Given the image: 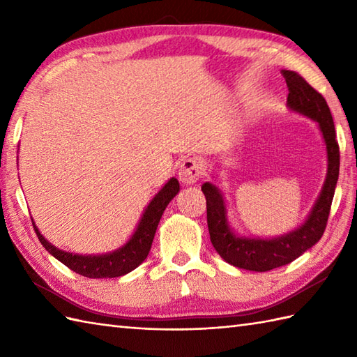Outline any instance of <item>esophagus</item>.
Returning a JSON list of instances; mask_svg holds the SVG:
<instances>
[{"label":"esophagus","mask_w":357,"mask_h":357,"mask_svg":"<svg viewBox=\"0 0 357 357\" xmlns=\"http://www.w3.org/2000/svg\"><path fill=\"white\" fill-rule=\"evenodd\" d=\"M202 162L196 158H188L184 159L183 164L179 167V181L185 185H192L198 183L201 174H202Z\"/></svg>","instance_id":"1"}]
</instances>
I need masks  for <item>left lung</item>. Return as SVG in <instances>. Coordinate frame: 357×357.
I'll return each mask as SVG.
<instances>
[{
    "mask_svg": "<svg viewBox=\"0 0 357 357\" xmlns=\"http://www.w3.org/2000/svg\"><path fill=\"white\" fill-rule=\"evenodd\" d=\"M282 75L288 87V107L317 123L327 146V178L305 222L290 233L271 239L238 236L227 221V207L221 190L210 183L201 187L207 199L211 244L225 262L250 271H268L290 264L322 238L339 178V144L327 101L299 73L282 70Z\"/></svg>",
    "mask_w": 357,
    "mask_h": 357,
    "instance_id": "left-lung-1",
    "label": "left lung"
}]
</instances>
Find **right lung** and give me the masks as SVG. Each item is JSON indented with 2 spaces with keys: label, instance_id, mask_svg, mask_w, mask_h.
<instances>
[{
  "label": "right lung",
  "instance_id": "1",
  "mask_svg": "<svg viewBox=\"0 0 357 357\" xmlns=\"http://www.w3.org/2000/svg\"><path fill=\"white\" fill-rule=\"evenodd\" d=\"M178 179L172 178L169 183L155 195V198L150 201L146 211H144L141 216L138 227H136L135 233L132 234V238L121 248L105 255H73L69 252H64V250H59L55 245H52L50 242L43 236L35 222L32 221L33 229L43 247L47 250L53 257H56L59 262H63L66 267H69L75 273H78V275L92 279L119 278L127 275V273H130L132 270L138 267L139 264L146 261L164 210L174 196L178 195Z\"/></svg>",
  "mask_w": 357,
  "mask_h": 357
}]
</instances>
